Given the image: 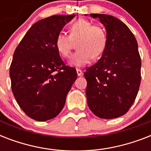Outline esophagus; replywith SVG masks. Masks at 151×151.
<instances>
[{
    "label": "esophagus",
    "instance_id": "obj_1",
    "mask_svg": "<svg viewBox=\"0 0 151 151\" xmlns=\"http://www.w3.org/2000/svg\"><path fill=\"white\" fill-rule=\"evenodd\" d=\"M82 70H80V69H77V73H78V76H81L82 75Z\"/></svg>",
    "mask_w": 151,
    "mask_h": 151
}]
</instances>
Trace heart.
Instances as JSON below:
<instances>
[{"instance_id": "1", "label": "heart", "mask_w": 151, "mask_h": 151, "mask_svg": "<svg viewBox=\"0 0 151 151\" xmlns=\"http://www.w3.org/2000/svg\"><path fill=\"white\" fill-rule=\"evenodd\" d=\"M69 35L63 33L57 34L55 40L56 50L64 58L71 53L73 42H77L78 50L71 57L70 64L82 67L92 61L93 57L99 56L105 50L107 36L105 29L99 26L92 25L90 21L80 19L69 28Z\"/></svg>"}]
</instances>
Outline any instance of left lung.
<instances>
[{"instance_id":"8db88e82","label":"left lung","mask_w":151,"mask_h":151,"mask_svg":"<svg viewBox=\"0 0 151 151\" xmlns=\"http://www.w3.org/2000/svg\"><path fill=\"white\" fill-rule=\"evenodd\" d=\"M105 27L107 43L100 59L88 67V107L103 119L119 117L133 104L141 81V59L136 39L124 22L112 15L90 14Z\"/></svg>"}]
</instances>
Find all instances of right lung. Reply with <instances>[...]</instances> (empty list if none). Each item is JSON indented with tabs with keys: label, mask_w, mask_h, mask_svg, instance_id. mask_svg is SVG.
<instances>
[{
	"label": "right lung",
	"mask_w": 151,
	"mask_h": 151,
	"mask_svg": "<svg viewBox=\"0 0 151 151\" xmlns=\"http://www.w3.org/2000/svg\"><path fill=\"white\" fill-rule=\"evenodd\" d=\"M75 15H52L35 22L15 50L10 66L12 90L18 104L30 118L52 119L63 110L77 79L75 68L59 56L55 40Z\"/></svg>",
	"instance_id": "obj_1"
}]
</instances>
